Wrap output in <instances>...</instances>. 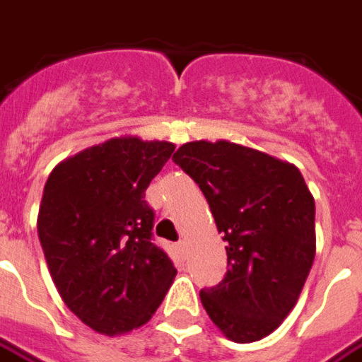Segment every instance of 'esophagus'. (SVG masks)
<instances>
[{"mask_svg":"<svg viewBox=\"0 0 362 362\" xmlns=\"http://www.w3.org/2000/svg\"><path fill=\"white\" fill-rule=\"evenodd\" d=\"M186 250H188V244H186V240H180V243L176 244V252L180 254L182 258L186 256Z\"/></svg>","mask_w":362,"mask_h":362,"instance_id":"1","label":"esophagus"}]
</instances>
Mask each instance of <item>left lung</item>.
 Segmentation results:
<instances>
[{
  "instance_id": "1",
  "label": "left lung",
  "mask_w": 362,
  "mask_h": 362,
  "mask_svg": "<svg viewBox=\"0 0 362 362\" xmlns=\"http://www.w3.org/2000/svg\"><path fill=\"white\" fill-rule=\"evenodd\" d=\"M173 160L209 204L227 243V275L199 293L235 343L259 341L295 308L316 254L314 197L287 160L227 139L184 143Z\"/></svg>"
}]
</instances>
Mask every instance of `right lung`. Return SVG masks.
<instances>
[{"label":"right lung","mask_w":362,"mask_h":362,"mask_svg":"<svg viewBox=\"0 0 362 362\" xmlns=\"http://www.w3.org/2000/svg\"><path fill=\"white\" fill-rule=\"evenodd\" d=\"M174 147L112 137L64 158L46 180L36 221L44 258L67 308L96 334L147 324L173 285V262L151 243L145 189Z\"/></svg>","instance_id":"right-lung-1"}]
</instances>
